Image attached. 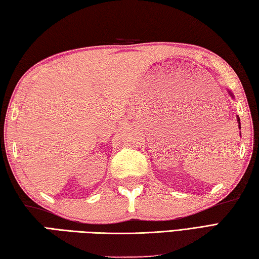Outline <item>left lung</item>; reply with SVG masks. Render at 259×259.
<instances>
[{
    "mask_svg": "<svg viewBox=\"0 0 259 259\" xmlns=\"http://www.w3.org/2000/svg\"><path fill=\"white\" fill-rule=\"evenodd\" d=\"M228 92H229V94H230V96H231L232 98H234L232 92H231V91H228ZM237 121H238V123H239V129H241V125H240V119H239V116H237Z\"/></svg>",
    "mask_w": 259,
    "mask_h": 259,
    "instance_id": "obj_1",
    "label": "left lung"
}]
</instances>
